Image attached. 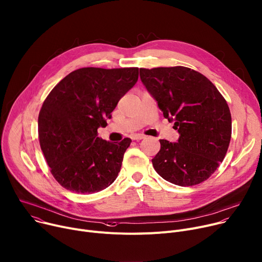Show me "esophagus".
<instances>
[{
  "label": "esophagus",
  "mask_w": 262,
  "mask_h": 262,
  "mask_svg": "<svg viewBox=\"0 0 262 262\" xmlns=\"http://www.w3.org/2000/svg\"><path fill=\"white\" fill-rule=\"evenodd\" d=\"M144 138H146V136L143 135V134H133L131 136V139H133V140H140V139H144Z\"/></svg>",
  "instance_id": "obj_1"
}]
</instances>
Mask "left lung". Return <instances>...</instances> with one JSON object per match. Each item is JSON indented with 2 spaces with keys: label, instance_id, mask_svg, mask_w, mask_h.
Here are the masks:
<instances>
[{
  "label": "left lung",
  "instance_id": "1",
  "mask_svg": "<svg viewBox=\"0 0 262 262\" xmlns=\"http://www.w3.org/2000/svg\"><path fill=\"white\" fill-rule=\"evenodd\" d=\"M139 76L179 133L177 143L159 140L152 159L155 171L182 187L205 182L230 145L232 118L226 99L205 75L187 67L140 68Z\"/></svg>",
  "mask_w": 262,
  "mask_h": 262
}]
</instances>
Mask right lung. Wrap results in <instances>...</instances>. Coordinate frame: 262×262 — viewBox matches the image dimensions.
Wrapping results in <instances>:
<instances>
[{
    "instance_id": "add662e5",
    "label": "right lung",
    "mask_w": 262,
    "mask_h": 262,
    "mask_svg": "<svg viewBox=\"0 0 262 262\" xmlns=\"http://www.w3.org/2000/svg\"><path fill=\"white\" fill-rule=\"evenodd\" d=\"M138 68L87 67L72 71L49 93L38 114L39 145L56 182L91 194L116 179L131 139L111 143L97 129L137 82Z\"/></svg>"
}]
</instances>
